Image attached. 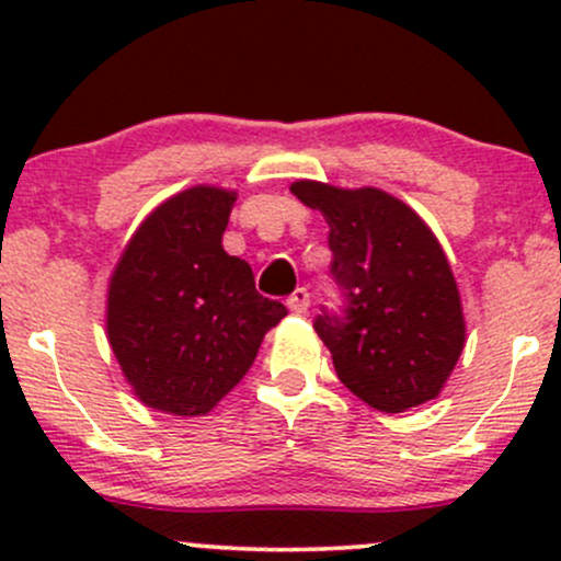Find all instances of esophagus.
Segmentation results:
<instances>
[{"instance_id": "obj_1", "label": "esophagus", "mask_w": 561, "mask_h": 561, "mask_svg": "<svg viewBox=\"0 0 561 561\" xmlns=\"http://www.w3.org/2000/svg\"><path fill=\"white\" fill-rule=\"evenodd\" d=\"M308 306H311V295H308L306 287H298V289H295V293L287 298V308H289V311H293V313H306Z\"/></svg>"}]
</instances>
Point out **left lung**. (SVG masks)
I'll use <instances>...</instances> for the list:
<instances>
[{
  "instance_id": "8db88e82",
  "label": "left lung",
  "mask_w": 561,
  "mask_h": 561,
  "mask_svg": "<svg viewBox=\"0 0 561 561\" xmlns=\"http://www.w3.org/2000/svg\"><path fill=\"white\" fill-rule=\"evenodd\" d=\"M293 195L330 224L343 311L313 330L353 396L385 414L437 398L465 351L459 287L440 242L409 205L375 186L295 182Z\"/></svg>"
}]
</instances>
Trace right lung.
Returning <instances> with one entry per match:
<instances>
[{
  "label": "right lung",
  "mask_w": 561,
  "mask_h": 561,
  "mask_svg": "<svg viewBox=\"0 0 561 561\" xmlns=\"http://www.w3.org/2000/svg\"><path fill=\"white\" fill-rule=\"evenodd\" d=\"M237 195L199 184L158 205L128 240L107 287V340L134 396L203 416L248 375L263 334L287 317L229 255Z\"/></svg>",
  "instance_id": "right-lung-1"
}]
</instances>
